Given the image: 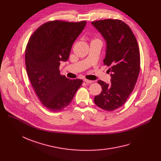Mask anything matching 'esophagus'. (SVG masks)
<instances>
[{"label":"esophagus","mask_w":161,"mask_h":161,"mask_svg":"<svg viewBox=\"0 0 161 161\" xmlns=\"http://www.w3.org/2000/svg\"><path fill=\"white\" fill-rule=\"evenodd\" d=\"M84 81H85L86 83H92L93 82V81H91V80H87V79H85L83 80Z\"/></svg>","instance_id":"1"}]
</instances>
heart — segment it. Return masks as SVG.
Listing matches in <instances>:
<instances>
[{
    "label": "heart",
    "mask_w": 161,
    "mask_h": 161,
    "mask_svg": "<svg viewBox=\"0 0 161 161\" xmlns=\"http://www.w3.org/2000/svg\"><path fill=\"white\" fill-rule=\"evenodd\" d=\"M95 40H99V41H100V40H99V39H98V38H95V39H94V40H93V41H95Z\"/></svg>",
    "instance_id": "obj_1"
}]
</instances>
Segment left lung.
I'll list each match as a JSON object with an SVG mask.
<instances>
[{"mask_svg": "<svg viewBox=\"0 0 161 161\" xmlns=\"http://www.w3.org/2000/svg\"><path fill=\"white\" fill-rule=\"evenodd\" d=\"M107 44L104 64L109 67L111 84L98 80L102 87L94 102L106 111L121 107L136 85L140 69V55L136 37L127 24L119 19L92 21Z\"/></svg>", "mask_w": 161, "mask_h": 161, "instance_id": "1", "label": "left lung"}]
</instances>
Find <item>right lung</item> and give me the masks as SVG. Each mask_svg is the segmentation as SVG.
Instances as JSON below:
<instances>
[{
  "mask_svg": "<svg viewBox=\"0 0 161 161\" xmlns=\"http://www.w3.org/2000/svg\"><path fill=\"white\" fill-rule=\"evenodd\" d=\"M86 23L50 21L40 25L29 40L25 56L29 78L42 104L52 112L69 105L82 84V80L61 75L59 66L69 58Z\"/></svg>",
  "mask_w": 161,
  "mask_h": 161,
  "instance_id": "right-lung-1",
  "label": "right lung"
}]
</instances>
